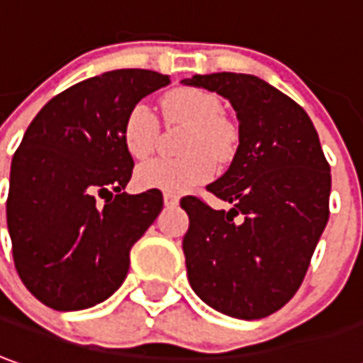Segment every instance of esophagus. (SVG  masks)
I'll return each instance as SVG.
<instances>
[{
	"instance_id": "34e87169",
	"label": "esophagus",
	"mask_w": 363,
	"mask_h": 363,
	"mask_svg": "<svg viewBox=\"0 0 363 363\" xmlns=\"http://www.w3.org/2000/svg\"><path fill=\"white\" fill-rule=\"evenodd\" d=\"M164 203H166L167 207H174L179 203V197L174 196V194H164Z\"/></svg>"
}]
</instances>
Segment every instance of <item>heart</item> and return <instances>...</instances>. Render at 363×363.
<instances>
[{"label": "heart", "instance_id": "heart-1", "mask_svg": "<svg viewBox=\"0 0 363 363\" xmlns=\"http://www.w3.org/2000/svg\"><path fill=\"white\" fill-rule=\"evenodd\" d=\"M164 116L169 124L187 126L182 154L186 157L166 160L156 157L136 169V184L142 189H157L164 194H186L206 184L213 176V164L231 156L233 130L221 120L223 106L219 96L201 89H174L162 101ZM160 122L148 104L138 102L128 110L122 142L130 156L148 157L156 148Z\"/></svg>", "mask_w": 363, "mask_h": 363}]
</instances>
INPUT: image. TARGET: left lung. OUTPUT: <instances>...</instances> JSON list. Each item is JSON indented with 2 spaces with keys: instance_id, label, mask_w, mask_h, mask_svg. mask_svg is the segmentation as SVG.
I'll return each mask as SVG.
<instances>
[{
  "instance_id": "left-lung-1",
  "label": "left lung",
  "mask_w": 363,
  "mask_h": 363,
  "mask_svg": "<svg viewBox=\"0 0 363 363\" xmlns=\"http://www.w3.org/2000/svg\"><path fill=\"white\" fill-rule=\"evenodd\" d=\"M182 82L221 94L239 120L233 162L207 186L233 207L211 209L194 196L179 201L189 217L187 279L217 312L264 318L298 291L328 223L332 177L318 132L302 106L253 74L213 72Z\"/></svg>"
}]
</instances>
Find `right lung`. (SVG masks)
<instances>
[{
  "label": "right lung",
  "instance_id": "obj_1",
  "mask_svg": "<svg viewBox=\"0 0 363 363\" xmlns=\"http://www.w3.org/2000/svg\"><path fill=\"white\" fill-rule=\"evenodd\" d=\"M167 74L102 72L45 104L11 160L7 231L27 291L52 311H82L118 291L130 249L164 207L157 189L128 196V110ZM103 199V203L98 201Z\"/></svg>",
  "mask_w": 363,
  "mask_h": 363
}]
</instances>
